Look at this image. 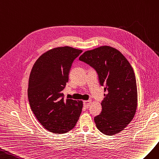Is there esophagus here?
<instances>
[{
	"label": "esophagus",
	"mask_w": 159,
	"mask_h": 159,
	"mask_svg": "<svg viewBox=\"0 0 159 159\" xmlns=\"http://www.w3.org/2000/svg\"><path fill=\"white\" fill-rule=\"evenodd\" d=\"M91 103H92L91 100H89V101H84L83 105H84V107L88 108L89 107H90V105H91Z\"/></svg>",
	"instance_id": "1"
}]
</instances>
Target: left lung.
<instances>
[{
  "mask_svg": "<svg viewBox=\"0 0 159 159\" xmlns=\"http://www.w3.org/2000/svg\"><path fill=\"white\" fill-rule=\"evenodd\" d=\"M93 67L101 86H105L102 112L94 117L98 130L112 136L120 133L133 120L137 108L138 95L133 67L117 49L102 46L85 51L79 57Z\"/></svg>",
  "mask_w": 159,
  "mask_h": 159,
  "instance_id": "8db88e82",
  "label": "left lung"
}]
</instances>
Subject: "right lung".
Returning a JSON list of instances; mask_svg holds the SVG:
<instances>
[{
  "label": "right lung",
  "instance_id": "right-lung-1",
  "mask_svg": "<svg viewBox=\"0 0 159 159\" xmlns=\"http://www.w3.org/2000/svg\"><path fill=\"white\" fill-rule=\"evenodd\" d=\"M83 52L70 47L52 48L40 56L31 70L28 98L32 111L44 129L56 134L75 127L82 111V101L64 99L72 62Z\"/></svg>",
  "mask_w": 159,
  "mask_h": 159
}]
</instances>
